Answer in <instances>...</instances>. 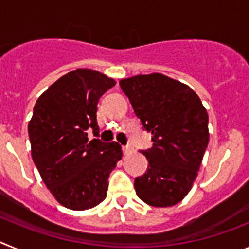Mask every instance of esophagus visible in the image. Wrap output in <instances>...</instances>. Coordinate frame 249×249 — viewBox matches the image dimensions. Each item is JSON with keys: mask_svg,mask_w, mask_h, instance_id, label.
Here are the masks:
<instances>
[{"mask_svg": "<svg viewBox=\"0 0 249 249\" xmlns=\"http://www.w3.org/2000/svg\"><path fill=\"white\" fill-rule=\"evenodd\" d=\"M135 151V148H133V147L132 146H124L123 147V152H124V155H129V153H132V152Z\"/></svg>", "mask_w": 249, "mask_h": 249, "instance_id": "34e87169", "label": "esophagus"}]
</instances>
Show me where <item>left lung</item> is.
<instances>
[{
  "mask_svg": "<svg viewBox=\"0 0 249 249\" xmlns=\"http://www.w3.org/2000/svg\"><path fill=\"white\" fill-rule=\"evenodd\" d=\"M153 146L142 151L147 173L135 179L138 198L153 207H171L188 195L208 146V113L191 87L162 73L120 81Z\"/></svg>",
  "mask_w": 249,
  "mask_h": 249,
  "instance_id": "1",
  "label": "left lung"
}]
</instances>
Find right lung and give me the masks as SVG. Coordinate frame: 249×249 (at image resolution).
I'll return each instance as SVG.
<instances>
[{
  "mask_svg": "<svg viewBox=\"0 0 249 249\" xmlns=\"http://www.w3.org/2000/svg\"><path fill=\"white\" fill-rule=\"evenodd\" d=\"M116 85L111 77L77 68L51 85L36 101L28 122L31 155L42 181L59 204L85 211L107 196L108 177L122 158L117 142L98 137L97 103Z\"/></svg>",
  "mask_w": 249,
  "mask_h": 249,
  "instance_id": "right-lung-1",
  "label": "right lung"
}]
</instances>
